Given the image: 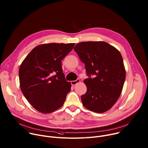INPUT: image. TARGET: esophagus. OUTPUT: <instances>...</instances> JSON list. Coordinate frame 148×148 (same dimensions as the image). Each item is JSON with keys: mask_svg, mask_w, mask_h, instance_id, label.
I'll return each instance as SVG.
<instances>
[{"mask_svg": "<svg viewBox=\"0 0 148 148\" xmlns=\"http://www.w3.org/2000/svg\"><path fill=\"white\" fill-rule=\"evenodd\" d=\"M79 82H80V79L78 78V79H77L75 80V81H71V84L72 86H75L77 84L79 83Z\"/></svg>", "mask_w": 148, "mask_h": 148, "instance_id": "34e87169", "label": "esophagus"}]
</instances>
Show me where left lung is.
I'll return each instance as SVG.
<instances>
[{
    "label": "left lung",
    "instance_id": "1",
    "mask_svg": "<svg viewBox=\"0 0 148 148\" xmlns=\"http://www.w3.org/2000/svg\"><path fill=\"white\" fill-rule=\"evenodd\" d=\"M74 50L85 64L89 77L84 80L87 90L81 95L83 105L94 112L107 111L118 99L125 80L120 52L105 41L81 42Z\"/></svg>",
    "mask_w": 148,
    "mask_h": 148
}]
</instances>
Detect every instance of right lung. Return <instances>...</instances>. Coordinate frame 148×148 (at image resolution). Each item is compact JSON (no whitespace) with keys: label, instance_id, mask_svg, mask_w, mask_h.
<instances>
[{"label":"right lung","instance_id":"right-lung-1","mask_svg":"<svg viewBox=\"0 0 148 148\" xmlns=\"http://www.w3.org/2000/svg\"><path fill=\"white\" fill-rule=\"evenodd\" d=\"M75 43H47L34 47L21 64L20 89L38 111L49 114L60 108L71 90L62 73L61 60Z\"/></svg>","mask_w":148,"mask_h":148}]
</instances>
